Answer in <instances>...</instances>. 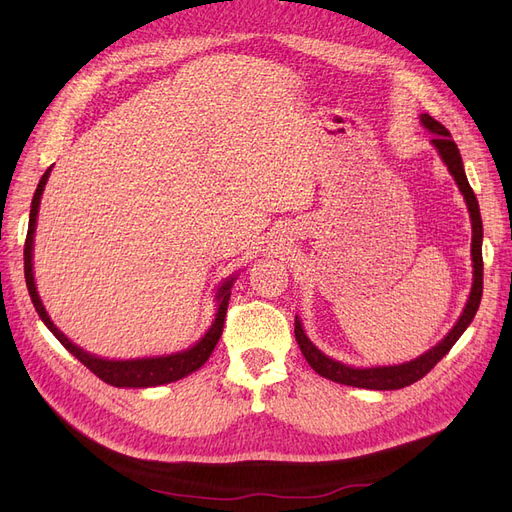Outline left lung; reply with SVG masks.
Wrapping results in <instances>:
<instances>
[{"label": "left lung", "mask_w": 512, "mask_h": 512, "mask_svg": "<svg viewBox=\"0 0 512 512\" xmlns=\"http://www.w3.org/2000/svg\"><path fill=\"white\" fill-rule=\"evenodd\" d=\"M421 125H424L430 133H434L432 146L438 150L440 158H443L449 173L453 175V180L457 182V186H460L462 195L466 199V205H468V211H470V220H472V250L470 252H472V269L474 271H472V290L468 296V303L460 315V320H457V324L449 330L447 337L438 345H434L432 349H428L424 356H419L411 362L396 364V366H373V368H354V366H347L343 362L328 358L309 341L301 320L296 317L294 337L298 341V347H301L305 360L309 362V366L315 370V373L330 379V381H337V383L351 385V387H364V390H400V387H407V385L419 381L449 354V349L455 345L457 339L462 337L464 330L470 326L474 313H477V309L481 305V296H483V250H481L483 222H481L479 201H477V197H474V192L468 184L462 156L451 139V133L443 125H440L438 120H434L430 114H421Z\"/></svg>", "instance_id": "8db88e82"}]
</instances>
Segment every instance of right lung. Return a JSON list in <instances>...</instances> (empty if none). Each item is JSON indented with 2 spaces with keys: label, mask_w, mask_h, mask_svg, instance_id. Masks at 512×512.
Segmentation results:
<instances>
[{
  "label": "right lung",
  "mask_w": 512,
  "mask_h": 512,
  "mask_svg": "<svg viewBox=\"0 0 512 512\" xmlns=\"http://www.w3.org/2000/svg\"><path fill=\"white\" fill-rule=\"evenodd\" d=\"M50 169L52 167L46 169L38 188H35V195H33V201H31L27 239H25V281H27L31 303H33L35 311H38V315L42 317V322L61 341V345L69 351V354L76 356L101 381L110 383L114 387H154V385L178 381V379H182L190 373H195V370H199L209 360L211 351H214V347L220 339L222 328H224L228 298H231V288H233L235 277H228L224 284L218 288V292H216V301H218L216 320L211 322L209 330L203 334V339L197 341L192 347H188L184 351H178V354H171V356L137 358V360H103V358L88 354V351L74 345L55 324H52V320L48 317V313H46V309L40 301V294H38V290H35V281H33V262H31V258H33V233H35V222H38L40 199H42L44 186L48 182Z\"/></svg>",
  "instance_id": "obj_1"
}]
</instances>
